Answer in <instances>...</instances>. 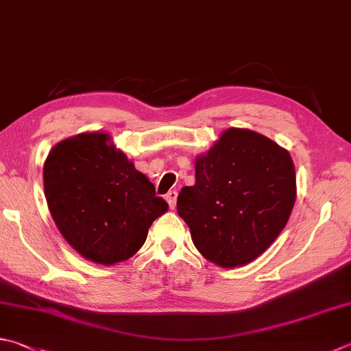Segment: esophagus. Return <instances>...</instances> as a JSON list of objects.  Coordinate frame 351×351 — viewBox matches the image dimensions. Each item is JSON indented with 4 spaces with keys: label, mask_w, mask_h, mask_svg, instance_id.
<instances>
[{
    "label": "esophagus",
    "mask_w": 351,
    "mask_h": 351,
    "mask_svg": "<svg viewBox=\"0 0 351 351\" xmlns=\"http://www.w3.org/2000/svg\"><path fill=\"white\" fill-rule=\"evenodd\" d=\"M165 198H167L169 208L174 209L176 208V200H177V193H176V191H169V193L165 195Z\"/></svg>",
    "instance_id": "1"
}]
</instances>
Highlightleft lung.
Wrapping results in <instances>:
<instances>
[{
  "label": "left lung",
  "mask_w": 351,
  "mask_h": 351,
  "mask_svg": "<svg viewBox=\"0 0 351 351\" xmlns=\"http://www.w3.org/2000/svg\"><path fill=\"white\" fill-rule=\"evenodd\" d=\"M194 167V186L177 197L194 246L220 267L246 266L276 240L292 214V157L256 131L228 128L195 156Z\"/></svg>",
  "instance_id": "1"
}]
</instances>
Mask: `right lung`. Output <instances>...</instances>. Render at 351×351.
Instances as JSON below:
<instances>
[{
    "label": "right lung",
    "instance_id": "right-lung-1",
    "mask_svg": "<svg viewBox=\"0 0 351 351\" xmlns=\"http://www.w3.org/2000/svg\"><path fill=\"white\" fill-rule=\"evenodd\" d=\"M43 177L47 206L64 240L102 266L133 256L153 221L168 210L149 178L104 131L56 143Z\"/></svg>",
    "mask_w": 351,
    "mask_h": 351
}]
</instances>
